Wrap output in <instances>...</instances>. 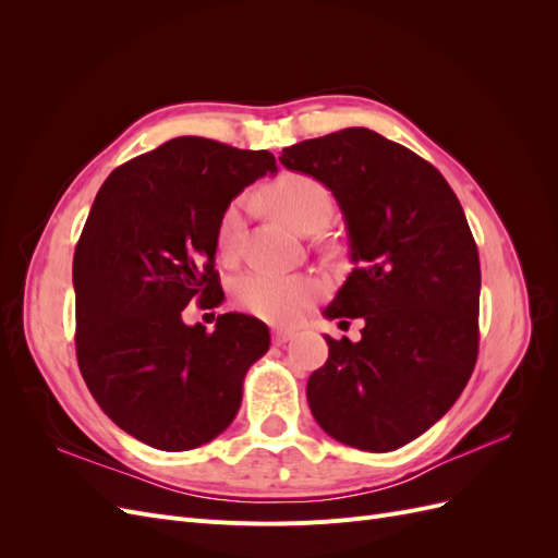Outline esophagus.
<instances>
[{
	"mask_svg": "<svg viewBox=\"0 0 558 558\" xmlns=\"http://www.w3.org/2000/svg\"><path fill=\"white\" fill-rule=\"evenodd\" d=\"M293 337H295V332H293V330H279V328H277V330L272 332V340H275V344H277V347H283L286 342H291Z\"/></svg>",
	"mask_w": 558,
	"mask_h": 558,
	"instance_id": "34e87169",
	"label": "esophagus"
}]
</instances>
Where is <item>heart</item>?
Segmentation results:
<instances>
[{
	"label": "heart",
	"mask_w": 558,
	"mask_h": 558,
	"mask_svg": "<svg viewBox=\"0 0 558 558\" xmlns=\"http://www.w3.org/2000/svg\"><path fill=\"white\" fill-rule=\"evenodd\" d=\"M265 207L281 223L300 234H312L328 223L332 214V195L324 183L300 172H286L277 177L263 191ZM246 195L232 199L218 218L216 244L223 258H234L238 253L244 218ZM320 295V283L305 275H272L248 272L234 283V300L253 316L272 320V324H293L305 314Z\"/></svg>",
	"instance_id": "obj_1"
}]
</instances>
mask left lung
Wrapping results in <instances>:
<instances>
[{
    "instance_id": "1",
    "label": "left lung",
    "mask_w": 558,
    "mask_h": 558,
    "mask_svg": "<svg viewBox=\"0 0 558 558\" xmlns=\"http://www.w3.org/2000/svg\"><path fill=\"white\" fill-rule=\"evenodd\" d=\"M279 160L324 183L344 216L356 267L324 314L365 320L361 342L324 335L310 410L337 442L393 451L451 410L477 363L482 272L463 207L430 162L367 128Z\"/></svg>"
}]
</instances>
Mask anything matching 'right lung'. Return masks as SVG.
<instances>
[{
  "mask_svg": "<svg viewBox=\"0 0 558 558\" xmlns=\"http://www.w3.org/2000/svg\"><path fill=\"white\" fill-rule=\"evenodd\" d=\"M275 172L267 150L177 137L116 167L93 202L74 253L76 359L102 412L148 447L185 451L221 435L269 349L258 318L221 314L207 332L181 312L221 302L218 218Z\"/></svg>",
  "mask_w": 558,
  "mask_h": 558,
  "instance_id": "add662e5",
  "label": "right lung"
}]
</instances>
